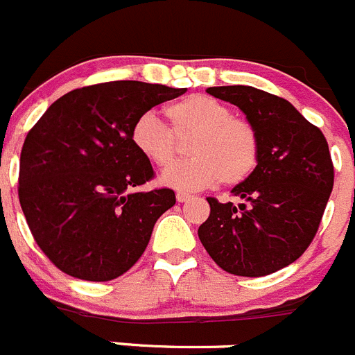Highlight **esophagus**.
I'll return each mask as SVG.
<instances>
[{
	"instance_id": "34e87169",
	"label": "esophagus",
	"mask_w": 355,
	"mask_h": 355,
	"mask_svg": "<svg viewBox=\"0 0 355 355\" xmlns=\"http://www.w3.org/2000/svg\"><path fill=\"white\" fill-rule=\"evenodd\" d=\"M191 198H193V195H190V193H184V191H178V193H175V200H178V202H181V204H183V202H188V200H191Z\"/></svg>"
}]
</instances>
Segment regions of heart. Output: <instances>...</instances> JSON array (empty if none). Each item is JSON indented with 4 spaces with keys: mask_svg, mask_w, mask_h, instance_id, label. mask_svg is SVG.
<instances>
[{
    "mask_svg": "<svg viewBox=\"0 0 355 355\" xmlns=\"http://www.w3.org/2000/svg\"><path fill=\"white\" fill-rule=\"evenodd\" d=\"M171 130L151 113L134 121V148L157 167H167L177 156L179 144L191 137L192 158L162 172L165 187L197 191L221 181L226 187L242 183L252 174L259 158V137L251 121L232 114L221 101L191 94L165 107Z\"/></svg>",
    "mask_w": 355,
    "mask_h": 355,
    "instance_id": "heart-1",
    "label": "heart"
}]
</instances>
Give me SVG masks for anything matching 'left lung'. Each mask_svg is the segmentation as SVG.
<instances>
[{
  "instance_id": "1",
  "label": "left lung",
  "mask_w": 355,
  "mask_h": 355,
  "mask_svg": "<svg viewBox=\"0 0 355 355\" xmlns=\"http://www.w3.org/2000/svg\"><path fill=\"white\" fill-rule=\"evenodd\" d=\"M235 104L259 137L258 165L198 228L205 251L225 272L263 277L291 265L317 234L333 190L335 168L324 134L289 101L254 87H211Z\"/></svg>"
}]
</instances>
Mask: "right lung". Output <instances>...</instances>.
<instances>
[{"label": "right lung", "mask_w": 355, "mask_h": 355, "mask_svg": "<svg viewBox=\"0 0 355 355\" xmlns=\"http://www.w3.org/2000/svg\"><path fill=\"white\" fill-rule=\"evenodd\" d=\"M184 92L129 80L97 83L57 99L29 130L20 207L36 244L64 273L104 282L141 258L175 195L137 191L155 172L130 130L141 114Z\"/></svg>", "instance_id": "1"}]
</instances>
